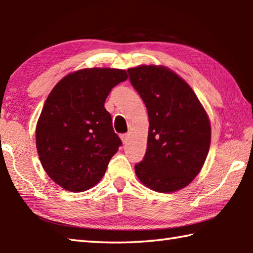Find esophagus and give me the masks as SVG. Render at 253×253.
I'll use <instances>...</instances> for the list:
<instances>
[{"label":"esophagus","mask_w":253,"mask_h":253,"mask_svg":"<svg viewBox=\"0 0 253 253\" xmlns=\"http://www.w3.org/2000/svg\"><path fill=\"white\" fill-rule=\"evenodd\" d=\"M128 134H123L122 136H121V138H122V142H123V144H126L127 142H128Z\"/></svg>","instance_id":"esophagus-1"}]
</instances>
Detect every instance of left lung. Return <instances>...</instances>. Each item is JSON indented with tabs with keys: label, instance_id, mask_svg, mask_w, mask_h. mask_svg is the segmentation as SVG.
<instances>
[{
	"label": "left lung",
	"instance_id": "obj_1",
	"mask_svg": "<svg viewBox=\"0 0 253 253\" xmlns=\"http://www.w3.org/2000/svg\"><path fill=\"white\" fill-rule=\"evenodd\" d=\"M132 87L148 113L146 154L135 173L147 187L170 193L200 173L211 144L209 116L194 91L163 66L128 69Z\"/></svg>",
	"mask_w": 253,
	"mask_h": 253
}]
</instances>
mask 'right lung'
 Returning <instances> with one entry per match:
<instances>
[{"instance_id": "obj_1", "label": "right lung", "mask_w": 253, "mask_h": 253, "mask_svg": "<svg viewBox=\"0 0 253 253\" xmlns=\"http://www.w3.org/2000/svg\"><path fill=\"white\" fill-rule=\"evenodd\" d=\"M127 78L122 69H81L49 93L37 124V149L46 174L65 190H89L105 175L122 140L104 105Z\"/></svg>"}]
</instances>
